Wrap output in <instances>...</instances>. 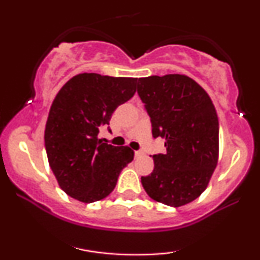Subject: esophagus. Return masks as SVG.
<instances>
[{
  "label": "esophagus",
  "instance_id": "esophagus-1",
  "mask_svg": "<svg viewBox=\"0 0 260 260\" xmlns=\"http://www.w3.org/2000/svg\"><path fill=\"white\" fill-rule=\"evenodd\" d=\"M143 154V151L142 150H136L134 151V155H136V156H140V155Z\"/></svg>",
  "mask_w": 260,
  "mask_h": 260
}]
</instances>
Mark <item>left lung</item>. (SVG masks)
I'll use <instances>...</instances> for the list:
<instances>
[{"label":"left lung","mask_w":260,"mask_h":260,"mask_svg":"<svg viewBox=\"0 0 260 260\" xmlns=\"http://www.w3.org/2000/svg\"><path fill=\"white\" fill-rule=\"evenodd\" d=\"M138 95L150 116L154 138L165 154L153 155L154 170L142 184L154 201L182 207L208 187L219 159V120L208 92L183 74L139 78Z\"/></svg>","instance_id":"1"}]
</instances>
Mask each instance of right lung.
Here are the masks:
<instances>
[{"mask_svg": "<svg viewBox=\"0 0 260 260\" xmlns=\"http://www.w3.org/2000/svg\"><path fill=\"white\" fill-rule=\"evenodd\" d=\"M137 78L80 73L62 86L45 127L47 159L59 187L77 201L106 198L133 160L128 147L99 139L113 111L136 92Z\"/></svg>", "mask_w": 260, "mask_h": 260, "instance_id": "right-lung-1", "label": "right lung"}]
</instances>
